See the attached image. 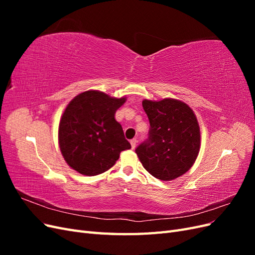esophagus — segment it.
<instances>
[{
  "label": "esophagus",
  "instance_id": "1",
  "mask_svg": "<svg viewBox=\"0 0 255 255\" xmlns=\"http://www.w3.org/2000/svg\"><path fill=\"white\" fill-rule=\"evenodd\" d=\"M136 144H137V140L136 139H132L130 140V145H132V149L136 148Z\"/></svg>",
  "mask_w": 255,
  "mask_h": 255
}]
</instances>
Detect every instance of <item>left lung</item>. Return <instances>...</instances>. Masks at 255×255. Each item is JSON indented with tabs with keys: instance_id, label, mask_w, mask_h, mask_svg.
<instances>
[{
	"instance_id": "left-lung-1",
	"label": "left lung",
	"mask_w": 255,
	"mask_h": 255,
	"mask_svg": "<svg viewBox=\"0 0 255 255\" xmlns=\"http://www.w3.org/2000/svg\"><path fill=\"white\" fill-rule=\"evenodd\" d=\"M148 139L135 152L143 168L161 181L181 176L194 165L200 150V128L190 107L179 100H143Z\"/></svg>"
}]
</instances>
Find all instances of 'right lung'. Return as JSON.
<instances>
[{
  "instance_id": "1",
  "label": "right lung",
  "mask_w": 255,
  "mask_h": 255,
  "mask_svg": "<svg viewBox=\"0 0 255 255\" xmlns=\"http://www.w3.org/2000/svg\"><path fill=\"white\" fill-rule=\"evenodd\" d=\"M126 98L88 90L76 96L61 116L58 140L61 154L75 171L97 175L112 168L120 152L130 148L115 114Z\"/></svg>"
}]
</instances>
